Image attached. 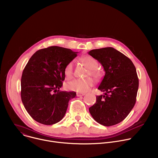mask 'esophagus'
Wrapping results in <instances>:
<instances>
[{
  "label": "esophagus",
  "instance_id": "esophagus-1",
  "mask_svg": "<svg viewBox=\"0 0 158 158\" xmlns=\"http://www.w3.org/2000/svg\"><path fill=\"white\" fill-rule=\"evenodd\" d=\"M77 96L79 97V96H83L85 95V93H77Z\"/></svg>",
  "mask_w": 158,
  "mask_h": 158
}]
</instances>
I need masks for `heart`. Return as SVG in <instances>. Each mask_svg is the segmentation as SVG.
Listing matches in <instances>:
<instances>
[{
	"instance_id": "1",
	"label": "heart",
	"mask_w": 158,
	"mask_h": 158,
	"mask_svg": "<svg viewBox=\"0 0 158 158\" xmlns=\"http://www.w3.org/2000/svg\"><path fill=\"white\" fill-rule=\"evenodd\" d=\"M83 65L88 69L87 76L91 75L96 79H100L102 73L97 67L98 62L94 57L90 56H85L81 59ZM64 75L66 78L71 79L73 76V62L71 61L67 64L64 68ZM94 84L93 79L91 77H87L83 79H75L66 84L67 88L71 91L85 93L91 88Z\"/></svg>"
}]
</instances>
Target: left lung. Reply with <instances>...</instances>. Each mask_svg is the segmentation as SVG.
I'll return each instance as SVG.
<instances>
[{"label": "left lung", "instance_id": "obj_1", "mask_svg": "<svg viewBox=\"0 0 158 158\" xmlns=\"http://www.w3.org/2000/svg\"><path fill=\"white\" fill-rule=\"evenodd\" d=\"M88 53L101 64L105 71L98 87L104 94L96 96V103L89 109L90 114L103 126L117 124L127 116L136 103L139 87L136 67L130 59L112 48Z\"/></svg>", "mask_w": 158, "mask_h": 158}]
</instances>
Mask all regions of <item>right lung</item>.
Masks as SVG:
<instances>
[{"mask_svg":"<svg viewBox=\"0 0 158 158\" xmlns=\"http://www.w3.org/2000/svg\"><path fill=\"white\" fill-rule=\"evenodd\" d=\"M78 52L59 46L36 51L29 60L21 78V99L29 115L37 122L52 125L64 116L74 91H60L64 68Z\"/></svg>","mask_w":158,"mask_h":158,"instance_id":"right-lung-1","label":"right lung"}]
</instances>
